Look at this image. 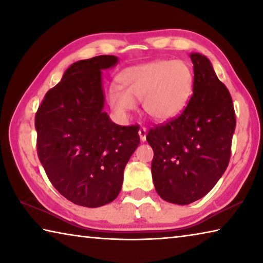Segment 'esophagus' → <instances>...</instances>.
I'll list each match as a JSON object with an SVG mask.
<instances>
[{
	"instance_id": "esophagus-1",
	"label": "esophagus",
	"mask_w": 263,
	"mask_h": 263,
	"mask_svg": "<svg viewBox=\"0 0 263 263\" xmlns=\"http://www.w3.org/2000/svg\"><path fill=\"white\" fill-rule=\"evenodd\" d=\"M146 136H147V130H146V127H141L139 130V137L142 142L146 140Z\"/></svg>"
}]
</instances>
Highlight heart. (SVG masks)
I'll use <instances>...</instances> for the list:
<instances>
[{
    "label": "heart",
    "instance_id": "1",
    "mask_svg": "<svg viewBox=\"0 0 263 263\" xmlns=\"http://www.w3.org/2000/svg\"><path fill=\"white\" fill-rule=\"evenodd\" d=\"M119 88L110 89L108 102L115 112L127 116L142 101L151 119L172 121L188 105L194 88V73L182 60H154L132 66L118 75Z\"/></svg>",
    "mask_w": 263,
    "mask_h": 263
}]
</instances>
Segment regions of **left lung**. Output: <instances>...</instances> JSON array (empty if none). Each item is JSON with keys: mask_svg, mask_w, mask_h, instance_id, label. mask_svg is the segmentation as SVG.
<instances>
[{"mask_svg": "<svg viewBox=\"0 0 263 263\" xmlns=\"http://www.w3.org/2000/svg\"><path fill=\"white\" fill-rule=\"evenodd\" d=\"M193 96L179 117L148 132L153 148L152 177L160 197L186 205L216 185L229 166L235 130L232 97L211 61L190 53Z\"/></svg>", "mask_w": 263, "mask_h": 263, "instance_id": "8db88e82", "label": "left lung"}]
</instances>
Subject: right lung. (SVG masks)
<instances>
[{
  "mask_svg": "<svg viewBox=\"0 0 263 263\" xmlns=\"http://www.w3.org/2000/svg\"><path fill=\"white\" fill-rule=\"evenodd\" d=\"M118 61L100 55L74 62L35 114L38 157L48 179L81 206L99 208L117 197L140 142L139 127L117 125L103 110L102 70Z\"/></svg>",
  "mask_w": 263,
  "mask_h": 263,
  "instance_id": "right-lung-1",
  "label": "right lung"
}]
</instances>
